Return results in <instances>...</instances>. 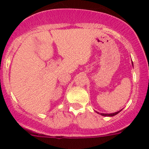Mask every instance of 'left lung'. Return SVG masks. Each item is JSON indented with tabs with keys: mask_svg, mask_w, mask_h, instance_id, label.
Segmentation results:
<instances>
[{
	"mask_svg": "<svg viewBox=\"0 0 149 149\" xmlns=\"http://www.w3.org/2000/svg\"><path fill=\"white\" fill-rule=\"evenodd\" d=\"M132 64H133V63H132ZM121 110H119V111H118V112H116V113H98V112H97V113L99 114H101V116H116V114L119 113Z\"/></svg>",
	"mask_w": 149,
	"mask_h": 149,
	"instance_id": "left-lung-1",
	"label": "left lung"
}]
</instances>
